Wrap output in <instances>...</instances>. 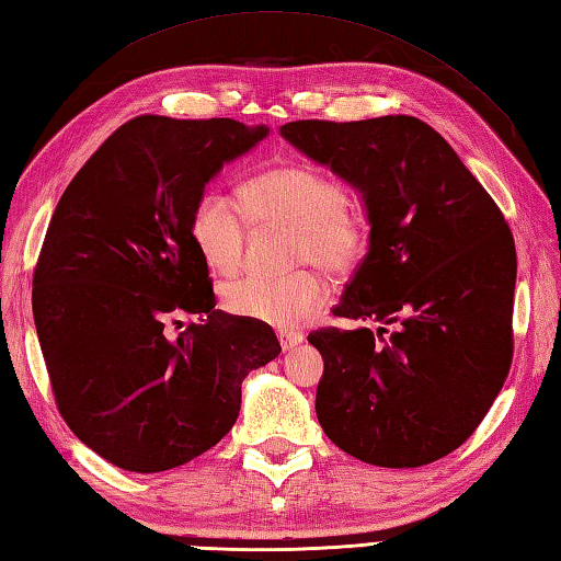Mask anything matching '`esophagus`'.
<instances>
[{
    "label": "esophagus",
    "instance_id": "esophagus-1",
    "mask_svg": "<svg viewBox=\"0 0 561 561\" xmlns=\"http://www.w3.org/2000/svg\"><path fill=\"white\" fill-rule=\"evenodd\" d=\"M279 344H282V350L287 352V350H294L296 344H301L304 342V335H299V332H279Z\"/></svg>",
    "mask_w": 561,
    "mask_h": 561
}]
</instances>
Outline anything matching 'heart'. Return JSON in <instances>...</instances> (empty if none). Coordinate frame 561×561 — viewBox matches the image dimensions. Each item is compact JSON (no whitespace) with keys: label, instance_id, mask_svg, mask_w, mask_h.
Wrapping results in <instances>:
<instances>
[{"label":"heart","instance_id":"heart-1","mask_svg":"<svg viewBox=\"0 0 561 561\" xmlns=\"http://www.w3.org/2000/svg\"><path fill=\"white\" fill-rule=\"evenodd\" d=\"M243 210L221 190H205L190 209L187 231L214 272L238 270L245 245V217L253 224H287L296 229L294 265H316L328 274H350L371 245L368 214L350 202L335 178L311 163L274 165L243 185ZM328 299L323 279L301 270L282 279L243 277L221 287L231 316L279 330H299Z\"/></svg>","mask_w":561,"mask_h":561}]
</instances>
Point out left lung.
Returning <instances> with one entry per match:
<instances>
[{"instance_id":"1","label":"left lung","mask_w":561,"mask_h":561,"mask_svg":"<svg viewBox=\"0 0 561 561\" xmlns=\"http://www.w3.org/2000/svg\"><path fill=\"white\" fill-rule=\"evenodd\" d=\"M282 137L359 190L371 221L368 253L332 308L364 325L308 335L325 362L320 426L378 468L448 456L514 359L516 245L502 209L420 117L296 121Z\"/></svg>"}]
</instances>
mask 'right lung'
<instances>
[{"mask_svg": "<svg viewBox=\"0 0 561 561\" xmlns=\"http://www.w3.org/2000/svg\"><path fill=\"white\" fill-rule=\"evenodd\" d=\"M267 127L139 115L59 197L33 270V320L67 426L129 472H161L217 446L241 383L282 347L267 323L217 311L190 238L195 199ZM195 314L181 336L170 325Z\"/></svg>", "mask_w": 561, "mask_h": 561, "instance_id": "1", "label": "right lung"}]
</instances>
